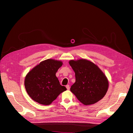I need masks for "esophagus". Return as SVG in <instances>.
<instances>
[{"instance_id":"obj_1","label":"esophagus","mask_w":133,"mask_h":133,"mask_svg":"<svg viewBox=\"0 0 133 133\" xmlns=\"http://www.w3.org/2000/svg\"><path fill=\"white\" fill-rule=\"evenodd\" d=\"M66 88L67 90H69L70 89V86H69V85H67L66 86Z\"/></svg>"}]
</instances>
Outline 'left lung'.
I'll return each instance as SVG.
<instances>
[{
  "instance_id": "1",
  "label": "left lung",
  "mask_w": 133,
  "mask_h": 133,
  "mask_svg": "<svg viewBox=\"0 0 133 133\" xmlns=\"http://www.w3.org/2000/svg\"><path fill=\"white\" fill-rule=\"evenodd\" d=\"M70 65L75 72V82L70 91L85 105L101 100L108 89L106 76L95 64L85 59L71 60Z\"/></svg>"
}]
</instances>
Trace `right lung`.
<instances>
[{
    "label": "right lung",
    "mask_w": 133,
    "mask_h": 133,
    "mask_svg": "<svg viewBox=\"0 0 133 133\" xmlns=\"http://www.w3.org/2000/svg\"><path fill=\"white\" fill-rule=\"evenodd\" d=\"M62 62L53 59L42 62L28 73L25 78V89L30 97L43 105H49L66 88L60 84L56 76Z\"/></svg>",
    "instance_id": "obj_1"
}]
</instances>
